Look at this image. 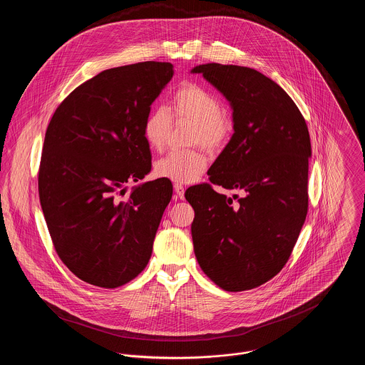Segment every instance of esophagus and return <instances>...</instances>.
I'll return each mask as SVG.
<instances>
[{
	"instance_id": "34e87169",
	"label": "esophagus",
	"mask_w": 365,
	"mask_h": 365,
	"mask_svg": "<svg viewBox=\"0 0 365 365\" xmlns=\"http://www.w3.org/2000/svg\"><path fill=\"white\" fill-rule=\"evenodd\" d=\"M174 191H175V194L178 195V198H184V194H185V188H184V185H181V184H174Z\"/></svg>"
}]
</instances>
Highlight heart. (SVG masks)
Masks as SVG:
<instances>
[{
	"instance_id": "heart-1",
	"label": "heart",
	"mask_w": 365,
	"mask_h": 365,
	"mask_svg": "<svg viewBox=\"0 0 365 365\" xmlns=\"http://www.w3.org/2000/svg\"><path fill=\"white\" fill-rule=\"evenodd\" d=\"M220 101L201 86L182 84L173 96L171 110L178 118L195 122L194 140L208 149H216L225 143L229 135V122L222 113ZM171 123V113L167 108H153L145 118L143 136L153 150H161L165 143ZM208 167V157L201 150H174L157 160V177L177 184L197 181Z\"/></svg>"
}]
</instances>
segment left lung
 <instances>
[{"label": "left lung", "instance_id": "left-lung-1", "mask_svg": "<svg viewBox=\"0 0 365 365\" xmlns=\"http://www.w3.org/2000/svg\"><path fill=\"white\" fill-rule=\"evenodd\" d=\"M191 73L202 74L232 108L233 135L209 180L242 191L239 198L209 184L187 190L195 212L194 252L222 289H253L282 269L304 226L312 156L308 126L291 97L255 68L208 63Z\"/></svg>", "mask_w": 365, "mask_h": 365}]
</instances>
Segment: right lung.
<instances>
[{
    "label": "right lung",
    "mask_w": 365,
    "mask_h": 365,
    "mask_svg": "<svg viewBox=\"0 0 365 365\" xmlns=\"http://www.w3.org/2000/svg\"><path fill=\"white\" fill-rule=\"evenodd\" d=\"M171 63L104 70L56 109L39 168V198L54 249L80 279L116 288L150 260L170 180L132 188L152 170L143 122L173 78Z\"/></svg>",
    "instance_id": "right-lung-1"
}]
</instances>
